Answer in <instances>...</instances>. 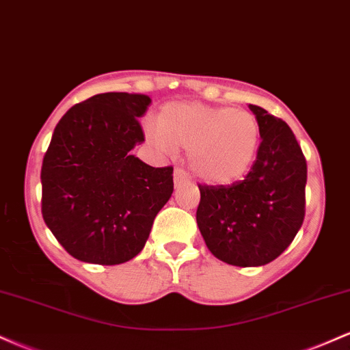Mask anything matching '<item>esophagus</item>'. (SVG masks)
I'll return each mask as SVG.
<instances>
[{
  "mask_svg": "<svg viewBox=\"0 0 350 350\" xmlns=\"http://www.w3.org/2000/svg\"><path fill=\"white\" fill-rule=\"evenodd\" d=\"M183 183H189V174L184 170L178 167V170H174V184L179 186V184Z\"/></svg>",
  "mask_w": 350,
  "mask_h": 350,
  "instance_id": "1",
  "label": "esophagus"
}]
</instances>
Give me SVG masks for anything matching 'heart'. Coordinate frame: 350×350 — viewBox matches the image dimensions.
<instances>
[{"label": "heart", "instance_id": "1", "mask_svg": "<svg viewBox=\"0 0 350 350\" xmlns=\"http://www.w3.org/2000/svg\"><path fill=\"white\" fill-rule=\"evenodd\" d=\"M144 136L164 152L187 150L189 166L206 183L232 184L255 161L260 124L247 110L176 102L163 107L159 122L144 123Z\"/></svg>", "mask_w": 350, "mask_h": 350}]
</instances>
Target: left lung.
I'll use <instances>...</instances> for the list:
<instances>
[{
    "mask_svg": "<svg viewBox=\"0 0 350 350\" xmlns=\"http://www.w3.org/2000/svg\"><path fill=\"white\" fill-rule=\"evenodd\" d=\"M260 124L256 161L232 186H199L198 226L215 258L262 267L288 248L304 219L308 167L291 128L262 107L248 105Z\"/></svg>",
    "mask_w": 350,
    "mask_h": 350,
    "instance_id": "left-lung-1",
    "label": "left lung"
}]
</instances>
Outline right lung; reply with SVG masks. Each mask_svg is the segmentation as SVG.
<instances>
[{
    "label": "right lung",
    "instance_id": "obj_1",
    "mask_svg": "<svg viewBox=\"0 0 350 350\" xmlns=\"http://www.w3.org/2000/svg\"><path fill=\"white\" fill-rule=\"evenodd\" d=\"M151 98L108 92L60 118L42 161V217L80 262L120 265L135 258L174 191L172 167L131 154L144 142L138 118Z\"/></svg>",
    "mask_w": 350,
    "mask_h": 350
}]
</instances>
